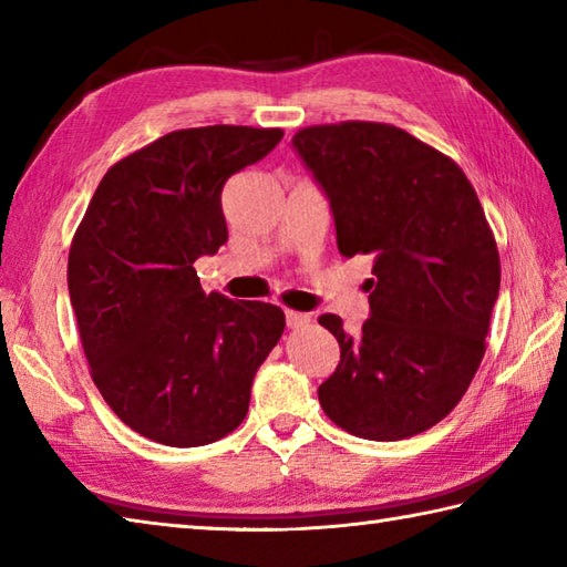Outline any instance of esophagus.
<instances>
[{
    "label": "esophagus",
    "mask_w": 567,
    "mask_h": 567,
    "mask_svg": "<svg viewBox=\"0 0 567 567\" xmlns=\"http://www.w3.org/2000/svg\"><path fill=\"white\" fill-rule=\"evenodd\" d=\"M285 317H287V327H290V329L309 327V321H311L309 315H302V311H292V309H287Z\"/></svg>",
    "instance_id": "34e87169"
}]
</instances>
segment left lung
Here are the masks:
<instances>
[{
    "label": "left lung",
    "instance_id": "left-lung-1",
    "mask_svg": "<svg viewBox=\"0 0 567 567\" xmlns=\"http://www.w3.org/2000/svg\"><path fill=\"white\" fill-rule=\"evenodd\" d=\"M292 148L329 199L341 256H372L360 336L323 315L341 363L319 402L336 426L400 441L463 400L485 355L499 252L465 173L390 124L297 131Z\"/></svg>",
    "mask_w": 567,
    "mask_h": 567
}]
</instances>
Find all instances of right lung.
<instances>
[{"label":"right lung","instance_id":"1","mask_svg":"<svg viewBox=\"0 0 567 567\" xmlns=\"http://www.w3.org/2000/svg\"><path fill=\"white\" fill-rule=\"evenodd\" d=\"M280 128H183L102 177L70 246L68 290L104 402L175 449L224 439L248 414L285 315L204 295L195 260L226 244L221 189L262 161Z\"/></svg>","mask_w":567,"mask_h":567}]
</instances>
